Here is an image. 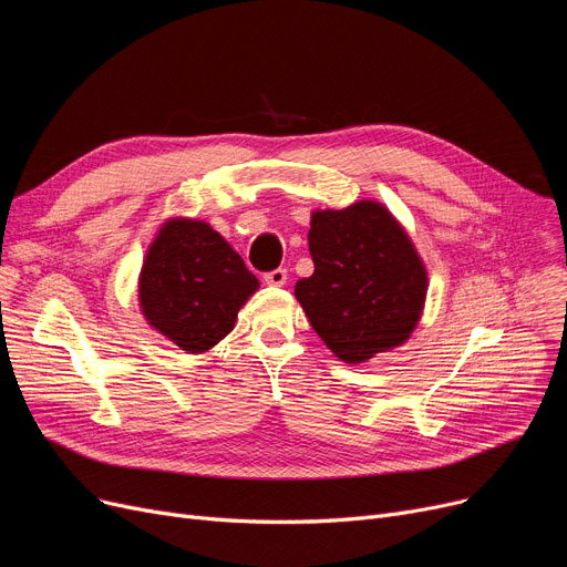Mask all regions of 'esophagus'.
<instances>
[{
    "mask_svg": "<svg viewBox=\"0 0 567 567\" xmlns=\"http://www.w3.org/2000/svg\"><path fill=\"white\" fill-rule=\"evenodd\" d=\"M264 282L271 285V287H285V282H287V271H285V268H276V271H268V274L264 276Z\"/></svg>",
    "mask_w": 567,
    "mask_h": 567,
    "instance_id": "34e87169",
    "label": "esophagus"
}]
</instances>
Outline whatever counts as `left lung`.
I'll use <instances>...</instances> for the list:
<instances>
[{"label":"left lung","mask_w":567,"mask_h":567,"mask_svg":"<svg viewBox=\"0 0 567 567\" xmlns=\"http://www.w3.org/2000/svg\"><path fill=\"white\" fill-rule=\"evenodd\" d=\"M308 241L315 274L293 293L323 344L353 365L402 347L425 308L427 268L389 208L312 212Z\"/></svg>","instance_id":"left-lung-1"}]
</instances>
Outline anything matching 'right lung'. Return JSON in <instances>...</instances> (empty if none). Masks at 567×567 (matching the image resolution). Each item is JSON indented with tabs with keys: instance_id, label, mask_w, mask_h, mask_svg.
<instances>
[{
	"instance_id": "right-lung-1",
	"label": "right lung",
	"mask_w": 567,
	"mask_h": 567,
	"mask_svg": "<svg viewBox=\"0 0 567 567\" xmlns=\"http://www.w3.org/2000/svg\"><path fill=\"white\" fill-rule=\"evenodd\" d=\"M257 289L241 255L195 218L161 225L137 280L146 323L186 353H204L231 333L238 310Z\"/></svg>"
}]
</instances>
